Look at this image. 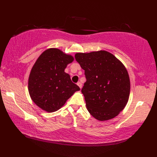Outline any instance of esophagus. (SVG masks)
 Instances as JSON below:
<instances>
[{"mask_svg": "<svg viewBox=\"0 0 157 157\" xmlns=\"http://www.w3.org/2000/svg\"><path fill=\"white\" fill-rule=\"evenodd\" d=\"M78 84V86L79 87V88L82 89V84L81 82H78V84Z\"/></svg>", "mask_w": 157, "mask_h": 157, "instance_id": "34e87169", "label": "esophagus"}]
</instances>
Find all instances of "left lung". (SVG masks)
I'll return each instance as SVG.
<instances>
[{
	"mask_svg": "<svg viewBox=\"0 0 157 157\" xmlns=\"http://www.w3.org/2000/svg\"><path fill=\"white\" fill-rule=\"evenodd\" d=\"M75 58L85 71L82 92L88 112L101 121L115 117L125 107L130 94L124 65L106 51L77 52Z\"/></svg>",
	"mask_w": 157,
	"mask_h": 157,
	"instance_id": "1",
	"label": "left lung"
}]
</instances>
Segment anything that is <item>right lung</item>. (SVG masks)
Segmentation results:
<instances>
[{
  "instance_id": "add662e5",
  "label": "right lung",
  "mask_w": 157,
  "mask_h": 157,
  "mask_svg": "<svg viewBox=\"0 0 157 157\" xmlns=\"http://www.w3.org/2000/svg\"><path fill=\"white\" fill-rule=\"evenodd\" d=\"M74 58L61 50H46L33 65L28 79L31 99L38 107L48 113L58 111L80 88L65 72Z\"/></svg>"
}]
</instances>
